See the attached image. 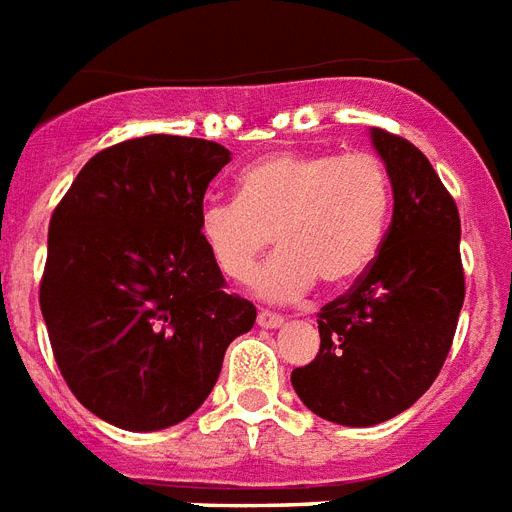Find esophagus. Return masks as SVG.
<instances>
[{
  "label": "esophagus",
  "mask_w": 512,
  "mask_h": 512,
  "mask_svg": "<svg viewBox=\"0 0 512 512\" xmlns=\"http://www.w3.org/2000/svg\"><path fill=\"white\" fill-rule=\"evenodd\" d=\"M256 324H259L261 329H278V326H283V315L270 313V310H259V315H256Z\"/></svg>",
  "instance_id": "esophagus-1"
}]
</instances>
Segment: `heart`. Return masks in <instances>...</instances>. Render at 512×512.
<instances>
[{
    "instance_id": "obj_1",
    "label": "heart",
    "mask_w": 512,
    "mask_h": 512,
    "mask_svg": "<svg viewBox=\"0 0 512 512\" xmlns=\"http://www.w3.org/2000/svg\"><path fill=\"white\" fill-rule=\"evenodd\" d=\"M391 180L370 153H272L237 178V199L199 213V237L234 283L251 278L264 251H280L253 278L270 302L307 294L321 280L343 288L370 270L386 234Z\"/></svg>"
}]
</instances>
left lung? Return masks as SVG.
Masks as SVG:
<instances>
[{"instance_id": "1", "label": "left lung", "mask_w": 512, "mask_h": 512, "mask_svg": "<svg viewBox=\"0 0 512 512\" xmlns=\"http://www.w3.org/2000/svg\"><path fill=\"white\" fill-rule=\"evenodd\" d=\"M370 140L391 180V226L370 270L321 307L318 356L291 372L307 410L340 426L383 424L424 397L464 305L456 202L413 142L383 129Z\"/></svg>"}]
</instances>
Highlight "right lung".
<instances>
[{
    "label": "right lung",
    "instance_id": "1",
    "mask_svg": "<svg viewBox=\"0 0 512 512\" xmlns=\"http://www.w3.org/2000/svg\"><path fill=\"white\" fill-rule=\"evenodd\" d=\"M224 145L148 134L96 153L53 210L40 307L83 407L126 432L186 421L256 307L224 291L199 237Z\"/></svg>",
    "mask_w": 512,
    "mask_h": 512
}]
</instances>
